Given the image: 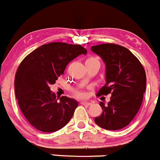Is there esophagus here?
Listing matches in <instances>:
<instances>
[{"label":"esophagus","mask_w":160,"mask_h":160,"mask_svg":"<svg viewBox=\"0 0 160 160\" xmlns=\"http://www.w3.org/2000/svg\"><path fill=\"white\" fill-rule=\"evenodd\" d=\"M82 104V105H84V106H89V105H91L92 104V103L91 102H81V103H80Z\"/></svg>","instance_id":"esophagus-1"}]
</instances>
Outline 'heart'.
Wrapping results in <instances>:
<instances>
[{"instance_id": "b5f03b06", "label": "heart", "mask_w": 160, "mask_h": 160, "mask_svg": "<svg viewBox=\"0 0 160 160\" xmlns=\"http://www.w3.org/2000/svg\"><path fill=\"white\" fill-rule=\"evenodd\" d=\"M99 62V60L98 58L95 56H89L86 58V63H91V62ZM72 94L74 95V97L78 98H84L86 97V93L84 92L81 90H79V89H72Z\"/></svg>"}]
</instances>
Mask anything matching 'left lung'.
<instances>
[{
	"label": "left lung",
	"instance_id": "obj_1",
	"mask_svg": "<svg viewBox=\"0 0 160 160\" xmlns=\"http://www.w3.org/2000/svg\"><path fill=\"white\" fill-rule=\"evenodd\" d=\"M106 64V83L97 96L111 94L110 102L100 105L102 113L95 122L107 130L127 126L137 114L146 89V73L141 63L126 47L102 43L91 47Z\"/></svg>",
	"mask_w": 160,
	"mask_h": 160
}]
</instances>
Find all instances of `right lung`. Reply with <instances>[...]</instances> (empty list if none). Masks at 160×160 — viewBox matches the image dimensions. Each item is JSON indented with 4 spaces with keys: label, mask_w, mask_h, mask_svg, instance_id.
Masks as SVG:
<instances>
[{
    "label": "right lung",
    "mask_w": 160,
    "mask_h": 160,
    "mask_svg": "<svg viewBox=\"0 0 160 160\" xmlns=\"http://www.w3.org/2000/svg\"><path fill=\"white\" fill-rule=\"evenodd\" d=\"M86 49L80 44L52 42L38 47L21 62L15 76V94L24 117L33 127L43 132L63 128L78 106L76 100L60 97L50 86L63 74L66 65Z\"/></svg>",
    "instance_id": "1"
}]
</instances>
